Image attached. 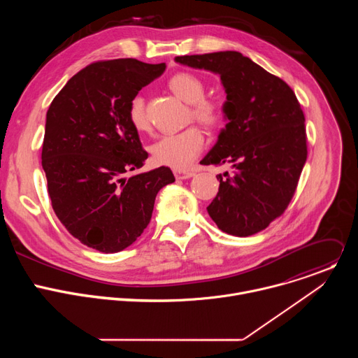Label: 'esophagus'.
Segmentation results:
<instances>
[{"mask_svg":"<svg viewBox=\"0 0 358 358\" xmlns=\"http://www.w3.org/2000/svg\"><path fill=\"white\" fill-rule=\"evenodd\" d=\"M174 176H176L177 180H188V178L194 177V173L192 171H180V170H177V171H174Z\"/></svg>","mask_w":358,"mask_h":358,"instance_id":"esophagus-1","label":"esophagus"}]
</instances>
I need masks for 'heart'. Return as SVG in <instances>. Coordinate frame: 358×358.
I'll return each mask as SVG.
<instances>
[{
	"label": "heart",
	"instance_id": "obj_1",
	"mask_svg": "<svg viewBox=\"0 0 358 358\" xmlns=\"http://www.w3.org/2000/svg\"><path fill=\"white\" fill-rule=\"evenodd\" d=\"M171 92L191 105V116L199 123L215 127L220 126L225 116L224 103L218 99L206 97V83L201 78L189 72L174 75L169 80ZM129 120L131 126L144 131L150 122L145 115V105L143 96H134L129 103ZM206 144V137L199 127L191 126L182 131L162 136L150 147L151 159L159 166H166L174 170L184 171L189 169Z\"/></svg>",
	"mask_w": 358,
	"mask_h": 358
}]
</instances>
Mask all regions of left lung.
Returning a JSON list of instances; mask_svg holds the SVG:
<instances>
[{
	"instance_id": "obj_1",
	"label": "left lung",
	"mask_w": 358,
	"mask_h": 358,
	"mask_svg": "<svg viewBox=\"0 0 358 358\" xmlns=\"http://www.w3.org/2000/svg\"><path fill=\"white\" fill-rule=\"evenodd\" d=\"M176 62L218 73L227 93L228 123L202 159L229 164L218 174L220 189L207 207L218 228L249 236L279 218L294 195L308 159L304 115L294 92L235 50L177 57Z\"/></svg>"
}]
</instances>
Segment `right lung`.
<instances>
[{
	"label": "right lung",
	"mask_w": 358,
	"mask_h": 358,
	"mask_svg": "<svg viewBox=\"0 0 358 358\" xmlns=\"http://www.w3.org/2000/svg\"><path fill=\"white\" fill-rule=\"evenodd\" d=\"M166 71L133 58L90 64L46 112L42 169L52 208L71 235L99 252L130 246L147 228L157 192L176 181L169 167L129 178L148 157L129 103Z\"/></svg>",
	"instance_id": "1"
}]
</instances>
